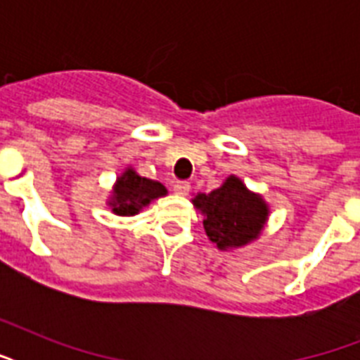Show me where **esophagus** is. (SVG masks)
Masks as SVG:
<instances>
[{
	"label": "esophagus",
	"mask_w": 360,
	"mask_h": 360,
	"mask_svg": "<svg viewBox=\"0 0 360 360\" xmlns=\"http://www.w3.org/2000/svg\"><path fill=\"white\" fill-rule=\"evenodd\" d=\"M174 192L175 194H179V196H186V194L191 192V183H188V181H175Z\"/></svg>",
	"instance_id": "esophagus-1"
}]
</instances>
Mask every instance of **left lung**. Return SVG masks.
<instances>
[{
	"mask_svg": "<svg viewBox=\"0 0 360 360\" xmlns=\"http://www.w3.org/2000/svg\"><path fill=\"white\" fill-rule=\"evenodd\" d=\"M192 203L202 211L205 233L220 250L240 248L257 239L269 217L263 198L248 191L236 175L213 192L198 194Z\"/></svg>",
	"mask_w": 360,
	"mask_h": 360,
	"instance_id": "left-lung-1",
	"label": "left lung"
}]
</instances>
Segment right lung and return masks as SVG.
<instances>
[{"label":"right lung","mask_w":360,"mask_h":360,"mask_svg":"<svg viewBox=\"0 0 360 360\" xmlns=\"http://www.w3.org/2000/svg\"><path fill=\"white\" fill-rule=\"evenodd\" d=\"M166 194L168 191L162 183L141 177L136 174L134 168H127L115 181L108 205L112 207V213L120 217H132L147 207L153 200L166 196Z\"/></svg>","instance_id":"obj_1"}]
</instances>
